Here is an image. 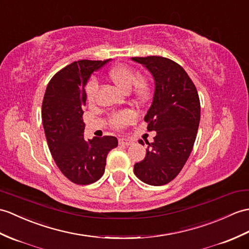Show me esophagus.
<instances>
[{
  "label": "esophagus",
  "instance_id": "esophagus-1",
  "mask_svg": "<svg viewBox=\"0 0 249 249\" xmlns=\"http://www.w3.org/2000/svg\"><path fill=\"white\" fill-rule=\"evenodd\" d=\"M119 142H120L121 145H126V146L131 145V144H132L131 140H128V139H125V138H121Z\"/></svg>",
  "mask_w": 249,
  "mask_h": 249
}]
</instances>
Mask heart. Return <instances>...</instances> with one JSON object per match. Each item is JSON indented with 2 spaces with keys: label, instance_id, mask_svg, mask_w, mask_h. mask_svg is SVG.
<instances>
[{
  "label": "heart",
  "instance_id": "heart-1",
  "mask_svg": "<svg viewBox=\"0 0 249 249\" xmlns=\"http://www.w3.org/2000/svg\"><path fill=\"white\" fill-rule=\"evenodd\" d=\"M108 76L119 88L124 91H132L137 98L145 101L152 94V85L149 80L143 76H139V72L134 68L126 65L113 67L108 72ZM97 82L95 78H90L86 85V95L89 102H93L97 91ZM135 113L130 110H122L113 113L110 117V124L114 128H123L126 125L134 122Z\"/></svg>",
  "mask_w": 249,
  "mask_h": 249
}]
</instances>
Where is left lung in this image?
Returning <instances> with one entry per match:
<instances>
[{
	"mask_svg": "<svg viewBox=\"0 0 249 249\" xmlns=\"http://www.w3.org/2000/svg\"><path fill=\"white\" fill-rule=\"evenodd\" d=\"M132 60L146 67L155 78L154 100L144 120L148 131H157L153 143L145 141L146 156L134 172L143 182L163 186L179 174L192 152L200 120L199 96L177 62L161 56Z\"/></svg>",
	"mask_w": 249,
	"mask_h": 249,
	"instance_id": "obj_1",
	"label": "left lung"
}]
</instances>
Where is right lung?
I'll return each mask as SVG.
<instances>
[{"instance_id":"right-lung-1","label":"right lung","mask_w":249,"mask_h":249,"mask_svg":"<svg viewBox=\"0 0 249 249\" xmlns=\"http://www.w3.org/2000/svg\"><path fill=\"white\" fill-rule=\"evenodd\" d=\"M109 60L70 63L52 77L44 93L41 114L50 152L62 174L76 184L97 181L105 172L108 153L118 146V139L112 136L84 138V87L91 74Z\"/></svg>"}]
</instances>
